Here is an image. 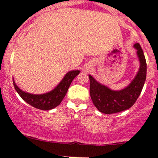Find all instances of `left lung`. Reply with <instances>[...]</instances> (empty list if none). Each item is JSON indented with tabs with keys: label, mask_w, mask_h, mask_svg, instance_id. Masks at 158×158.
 <instances>
[{
	"label": "left lung",
	"mask_w": 158,
	"mask_h": 158,
	"mask_svg": "<svg viewBox=\"0 0 158 158\" xmlns=\"http://www.w3.org/2000/svg\"><path fill=\"white\" fill-rule=\"evenodd\" d=\"M139 58V71L131 83L120 91H113L102 85L89 75L90 81V96L95 107L105 114H113L130 109L139 97L147 74V63L144 52L139 44H135Z\"/></svg>",
	"instance_id": "obj_1"
}]
</instances>
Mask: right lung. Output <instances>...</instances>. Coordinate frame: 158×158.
Instances as JSON below:
<instances>
[{"mask_svg":"<svg viewBox=\"0 0 158 158\" xmlns=\"http://www.w3.org/2000/svg\"><path fill=\"white\" fill-rule=\"evenodd\" d=\"M80 72L79 70L70 71L65 76L63 80L51 92L43 95H33L19 89L14 81V86L20 96L33 107L40 110H50L54 109L61 103L66 95L72 81Z\"/></svg>","mask_w":158,"mask_h":158,"instance_id":"1","label":"right lung"}]
</instances>
